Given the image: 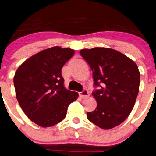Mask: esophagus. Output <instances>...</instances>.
Here are the masks:
<instances>
[{
    "label": "esophagus",
    "instance_id": "1",
    "mask_svg": "<svg viewBox=\"0 0 156 156\" xmlns=\"http://www.w3.org/2000/svg\"><path fill=\"white\" fill-rule=\"evenodd\" d=\"M79 96H80V98H86L89 96V94H88V91L87 90H83L82 92L79 93Z\"/></svg>",
    "mask_w": 156,
    "mask_h": 156
}]
</instances>
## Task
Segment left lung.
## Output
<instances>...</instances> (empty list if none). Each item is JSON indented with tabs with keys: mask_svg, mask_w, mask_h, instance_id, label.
<instances>
[{
	"mask_svg": "<svg viewBox=\"0 0 156 156\" xmlns=\"http://www.w3.org/2000/svg\"><path fill=\"white\" fill-rule=\"evenodd\" d=\"M80 54L91 68L94 86H100L93 93L97 106L88 112V119L104 129L117 127L135 106L140 80L137 66L126 55L106 47L83 49Z\"/></svg>",
	"mask_w": 156,
	"mask_h": 156,
	"instance_id": "left-lung-1",
	"label": "left lung"
}]
</instances>
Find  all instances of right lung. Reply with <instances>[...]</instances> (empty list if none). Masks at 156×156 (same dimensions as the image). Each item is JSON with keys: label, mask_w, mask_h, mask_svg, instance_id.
I'll return each mask as SVG.
<instances>
[{"label": "right lung", "mask_w": 156, "mask_h": 156, "mask_svg": "<svg viewBox=\"0 0 156 156\" xmlns=\"http://www.w3.org/2000/svg\"><path fill=\"white\" fill-rule=\"evenodd\" d=\"M75 51L56 46L24 61L16 71L13 83L19 105L31 121L52 127L66 117L69 104L78 97L64 86L62 68Z\"/></svg>", "instance_id": "right-lung-1"}]
</instances>
